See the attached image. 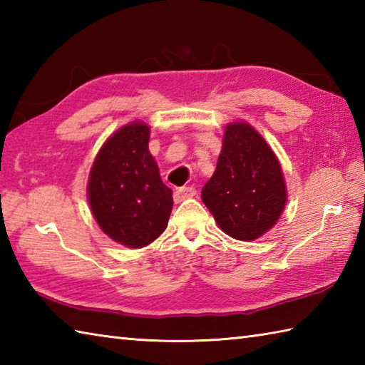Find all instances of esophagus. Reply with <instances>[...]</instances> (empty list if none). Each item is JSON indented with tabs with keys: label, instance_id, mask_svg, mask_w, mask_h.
Returning <instances> with one entry per match:
<instances>
[{
	"label": "esophagus",
	"instance_id": "esophagus-1",
	"mask_svg": "<svg viewBox=\"0 0 365 365\" xmlns=\"http://www.w3.org/2000/svg\"><path fill=\"white\" fill-rule=\"evenodd\" d=\"M195 195H196V190L192 188V187H182V188H177L174 191V200L178 204V202H182V200H185V199L192 197Z\"/></svg>",
	"mask_w": 365,
	"mask_h": 365
}]
</instances>
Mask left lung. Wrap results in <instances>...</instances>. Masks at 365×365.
Returning a JSON list of instances; mask_svg holds the SVG:
<instances>
[{
	"label": "left lung",
	"instance_id": "obj_1",
	"mask_svg": "<svg viewBox=\"0 0 365 365\" xmlns=\"http://www.w3.org/2000/svg\"><path fill=\"white\" fill-rule=\"evenodd\" d=\"M202 200L218 226L242 242L259 238L279 220L287 200L281 165L250 123L226 127L218 165L204 185Z\"/></svg>",
	"mask_w": 365,
	"mask_h": 365
}]
</instances>
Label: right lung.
<instances>
[{"label": "right lung", "instance_id": "right-lung-1", "mask_svg": "<svg viewBox=\"0 0 365 365\" xmlns=\"http://www.w3.org/2000/svg\"><path fill=\"white\" fill-rule=\"evenodd\" d=\"M150 130L133 122L100 149L91 169V210L108 237L128 247H143L168 227L173 190L161 182L149 152Z\"/></svg>", "mask_w": 365, "mask_h": 365}]
</instances>
